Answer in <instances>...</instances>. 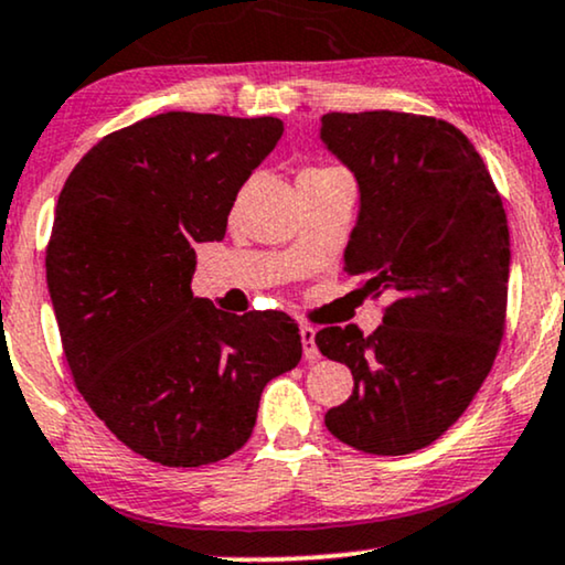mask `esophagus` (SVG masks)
<instances>
[{
    "label": "esophagus",
    "instance_id": "obj_1",
    "mask_svg": "<svg viewBox=\"0 0 565 565\" xmlns=\"http://www.w3.org/2000/svg\"><path fill=\"white\" fill-rule=\"evenodd\" d=\"M299 335H302L305 360H318L320 352H318V347H316V328H312V326H299Z\"/></svg>",
    "mask_w": 565,
    "mask_h": 565
}]
</instances>
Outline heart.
I'll list each match as a JSON object with an SVG mask.
<instances>
[{
	"instance_id": "heart-1",
	"label": "heart",
	"mask_w": 565,
	"mask_h": 565,
	"mask_svg": "<svg viewBox=\"0 0 565 565\" xmlns=\"http://www.w3.org/2000/svg\"><path fill=\"white\" fill-rule=\"evenodd\" d=\"M307 171H326V169H307Z\"/></svg>"
}]
</instances>
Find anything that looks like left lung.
I'll use <instances>...</instances> for the list:
<instances>
[{
	"label": "left lung",
	"mask_w": 565,
	"mask_h": 565,
	"mask_svg": "<svg viewBox=\"0 0 565 565\" xmlns=\"http://www.w3.org/2000/svg\"><path fill=\"white\" fill-rule=\"evenodd\" d=\"M320 138L354 171L360 216L344 270L388 295L383 326L316 333L354 391L326 414L341 443L375 456L430 446L495 362L509 302V221L480 153L446 119L406 111L323 114Z\"/></svg>",
	"instance_id": "left-lung-1"
}]
</instances>
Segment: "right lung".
<instances>
[{
  "label": "right lung",
  "instance_id": "right-lung-1",
  "mask_svg": "<svg viewBox=\"0 0 565 565\" xmlns=\"http://www.w3.org/2000/svg\"><path fill=\"white\" fill-rule=\"evenodd\" d=\"M276 117L167 111L106 135L60 192L46 284L70 373L142 459L203 467L245 446L268 381L302 356L287 312L192 297L198 242L224 239Z\"/></svg>",
  "mask_w": 565,
  "mask_h": 565
}]
</instances>
